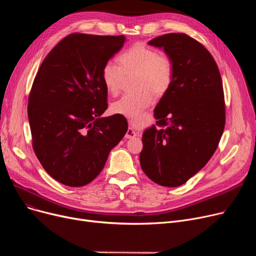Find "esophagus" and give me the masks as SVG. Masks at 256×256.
<instances>
[{"mask_svg":"<svg viewBox=\"0 0 256 256\" xmlns=\"http://www.w3.org/2000/svg\"><path fill=\"white\" fill-rule=\"evenodd\" d=\"M136 122H137V121L135 119H130L128 120L130 128L126 130V136H124L126 139H132V138H135L136 137V130H135V128H134V126L136 124Z\"/></svg>","mask_w":256,"mask_h":256,"instance_id":"34e87169","label":"esophagus"}]
</instances>
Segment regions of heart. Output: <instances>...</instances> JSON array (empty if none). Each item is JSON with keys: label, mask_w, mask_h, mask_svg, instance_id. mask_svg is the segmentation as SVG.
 Wrapping results in <instances>:
<instances>
[{"label": "heart", "mask_w": 256, "mask_h": 256, "mask_svg": "<svg viewBox=\"0 0 256 256\" xmlns=\"http://www.w3.org/2000/svg\"><path fill=\"white\" fill-rule=\"evenodd\" d=\"M118 61L119 64L108 61L102 78L108 91L116 96L122 89L126 76L137 74L135 87L138 89L126 93L112 104L114 113L126 117H138L154 102V92L163 96L176 76V63L170 55L143 44H135L121 52Z\"/></svg>", "instance_id": "1"}]
</instances>
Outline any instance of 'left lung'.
<instances>
[{"label":"left lung","instance_id":"left-lung-1","mask_svg":"<svg viewBox=\"0 0 256 256\" xmlns=\"http://www.w3.org/2000/svg\"><path fill=\"white\" fill-rule=\"evenodd\" d=\"M176 63V76L154 109L156 126L143 134L140 165L152 182L178 186L202 169L216 152L225 126V100L210 52L184 33L154 38Z\"/></svg>","mask_w":256,"mask_h":256}]
</instances>
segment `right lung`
I'll list each match as a JSON object with an SVG mask.
<instances>
[{
	"mask_svg": "<svg viewBox=\"0 0 256 256\" xmlns=\"http://www.w3.org/2000/svg\"><path fill=\"white\" fill-rule=\"evenodd\" d=\"M124 35L72 33L42 61L28 100L34 152L44 170L68 186L91 182L124 138V115L108 109L104 65L124 44Z\"/></svg>",
	"mask_w": 256,
	"mask_h": 256,
	"instance_id": "add662e5",
	"label": "right lung"
}]
</instances>
